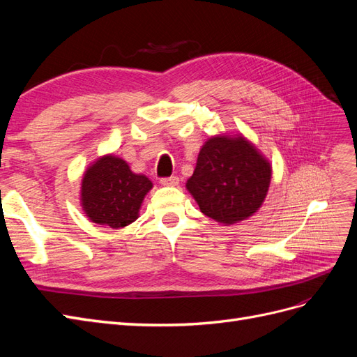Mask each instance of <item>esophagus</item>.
<instances>
[{"label": "esophagus", "instance_id": "obj_1", "mask_svg": "<svg viewBox=\"0 0 357 357\" xmlns=\"http://www.w3.org/2000/svg\"><path fill=\"white\" fill-rule=\"evenodd\" d=\"M178 177H176V176H171V177H164V178H160V185H164V186H177L178 185Z\"/></svg>", "mask_w": 357, "mask_h": 357}]
</instances>
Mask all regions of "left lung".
<instances>
[{
	"label": "left lung",
	"mask_w": 357,
	"mask_h": 357,
	"mask_svg": "<svg viewBox=\"0 0 357 357\" xmlns=\"http://www.w3.org/2000/svg\"><path fill=\"white\" fill-rule=\"evenodd\" d=\"M273 169L243 135L208 138L186 188L199 210L223 225L253 215L268 193Z\"/></svg>",
	"instance_id": "obj_1"
}]
</instances>
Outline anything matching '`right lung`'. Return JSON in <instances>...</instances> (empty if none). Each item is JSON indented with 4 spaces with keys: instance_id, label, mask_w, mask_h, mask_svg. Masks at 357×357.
<instances>
[{
    "instance_id": "1",
    "label": "right lung",
    "mask_w": 357,
    "mask_h": 357,
    "mask_svg": "<svg viewBox=\"0 0 357 357\" xmlns=\"http://www.w3.org/2000/svg\"><path fill=\"white\" fill-rule=\"evenodd\" d=\"M152 181L135 174L121 158L107 155L86 169L82 180V207L98 225L123 228L138 218Z\"/></svg>"
}]
</instances>
